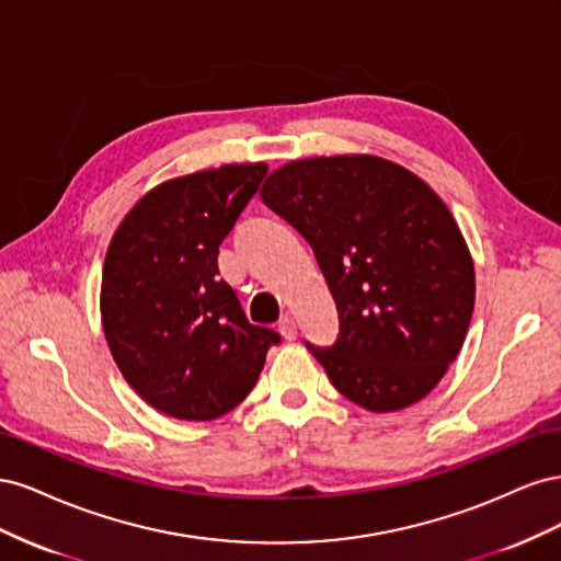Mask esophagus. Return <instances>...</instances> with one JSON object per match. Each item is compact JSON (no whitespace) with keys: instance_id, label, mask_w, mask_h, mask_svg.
Masks as SVG:
<instances>
[{"instance_id":"34e87169","label":"esophagus","mask_w":561,"mask_h":561,"mask_svg":"<svg viewBox=\"0 0 561 561\" xmlns=\"http://www.w3.org/2000/svg\"><path fill=\"white\" fill-rule=\"evenodd\" d=\"M278 332L287 339V342H295V339H297V325H295V320L283 316V318L278 320Z\"/></svg>"}]
</instances>
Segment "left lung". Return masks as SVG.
<instances>
[{"label":"left lung","mask_w":561,"mask_h":561,"mask_svg":"<svg viewBox=\"0 0 561 561\" xmlns=\"http://www.w3.org/2000/svg\"><path fill=\"white\" fill-rule=\"evenodd\" d=\"M262 198L309 241L334 297V344L307 342L332 386L369 412L426 398L474 307L472 260L445 203L379 157L293 161Z\"/></svg>","instance_id":"obj_1"}]
</instances>
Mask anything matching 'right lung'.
I'll use <instances>...</instances> for the list:
<instances>
[{"label": "right lung", "mask_w": 561, "mask_h": 561, "mask_svg": "<svg viewBox=\"0 0 561 561\" xmlns=\"http://www.w3.org/2000/svg\"><path fill=\"white\" fill-rule=\"evenodd\" d=\"M268 168L222 165L159 184L138 201L110 243L100 311L114 360L154 410L210 421L257 383L266 351L280 344L252 325L219 278V245Z\"/></svg>", "instance_id": "add662e5"}]
</instances>
